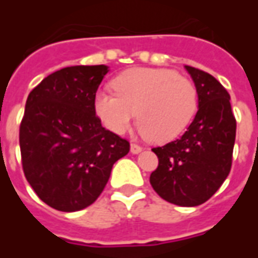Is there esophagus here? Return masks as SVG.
I'll return each instance as SVG.
<instances>
[{"label": "esophagus", "mask_w": 258, "mask_h": 258, "mask_svg": "<svg viewBox=\"0 0 258 258\" xmlns=\"http://www.w3.org/2000/svg\"><path fill=\"white\" fill-rule=\"evenodd\" d=\"M130 151H131L133 155H138L140 152H142V146L137 145V144H131V146H130Z\"/></svg>", "instance_id": "esophagus-1"}]
</instances>
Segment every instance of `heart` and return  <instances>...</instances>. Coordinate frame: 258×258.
<instances>
[{
	"mask_svg": "<svg viewBox=\"0 0 258 258\" xmlns=\"http://www.w3.org/2000/svg\"><path fill=\"white\" fill-rule=\"evenodd\" d=\"M112 87L114 94H96L94 112L114 134L127 133L138 113L146 140L166 144L184 133L198 110L196 87L171 69H130Z\"/></svg>",
	"mask_w": 258,
	"mask_h": 258,
	"instance_id": "1",
	"label": "heart"
}]
</instances>
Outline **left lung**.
<instances>
[{"label":"left lung","instance_id":"1","mask_svg":"<svg viewBox=\"0 0 258 258\" xmlns=\"http://www.w3.org/2000/svg\"><path fill=\"white\" fill-rule=\"evenodd\" d=\"M198 91V113L185 134L153 148L159 166L151 185L162 199L184 207L205 203L231 171L236 120L231 96L211 74L185 66Z\"/></svg>","mask_w":258,"mask_h":258}]
</instances>
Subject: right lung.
I'll return each mask as SVG.
<instances>
[{"instance_id":"right-lung-1","label":"right lung","mask_w":258,"mask_h":258,"mask_svg":"<svg viewBox=\"0 0 258 258\" xmlns=\"http://www.w3.org/2000/svg\"><path fill=\"white\" fill-rule=\"evenodd\" d=\"M105 64L70 66L42 80L26 101L19 144L26 179L59 211L83 210L106 186L128 141L103 128L94 112Z\"/></svg>"}]
</instances>
